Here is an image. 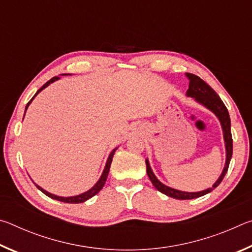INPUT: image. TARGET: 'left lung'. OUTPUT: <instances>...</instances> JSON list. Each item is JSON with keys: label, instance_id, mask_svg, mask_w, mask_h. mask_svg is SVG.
I'll list each match as a JSON object with an SVG mask.
<instances>
[{"label": "left lung", "instance_id": "8db88e82", "mask_svg": "<svg viewBox=\"0 0 252 252\" xmlns=\"http://www.w3.org/2000/svg\"><path fill=\"white\" fill-rule=\"evenodd\" d=\"M187 78L189 79V89L187 91V96L193 97L195 101L199 102L200 104L206 106L207 109L212 111L213 113L216 114L217 118L219 119L221 123V126H222L223 131V139H224V144H225V164L223 168V171L221 173L218 180L216 181L215 185L211 188H208V189L203 191H199V192H185V191H180L177 189H173V188H170L168 186L163 185V183L158 180L155 173L152 172L150 164H149L148 159L146 160L147 164V173L148 177L150 179L152 185L155 186L156 189L160 192L167 194L168 197H171L174 199L179 200H189V199H195L199 197H202V195L207 194L215 189V188L218 187L221 181L223 180L225 173L228 171L230 160H231L232 157V135H231V122H230V117L227 108H225L224 103L222 100L220 99L219 95L217 94L216 91L210 87V85L207 84L202 79H200L199 76L194 75L192 73H186Z\"/></svg>", "mask_w": 252, "mask_h": 252}]
</instances>
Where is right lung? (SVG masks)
Here are the masks:
<instances>
[{
  "instance_id": "1",
  "label": "right lung",
  "mask_w": 252,
  "mask_h": 252,
  "mask_svg": "<svg viewBox=\"0 0 252 252\" xmlns=\"http://www.w3.org/2000/svg\"><path fill=\"white\" fill-rule=\"evenodd\" d=\"M64 75H66V74H64ZM59 79H60L59 76H54V78H52L50 81H48V82H46V83L43 85V87H42L41 89H39V90H37V92L35 93V95H34V96L32 97V99L29 101V103L27 104V106H25V111H27L28 106H29L30 103H31V102L33 101L34 97H35L37 94H39V93H40L42 90H43V89H45L46 87H48V85H49L50 83H52V82H54V81H57V80H59ZM24 114H25V112H24ZM116 150H117V148L114 149V150L110 153L108 160H106L104 170H103V172H102V174H101L99 181H97V182L95 183V185L91 188L90 190L87 191V192L81 193V194H79V195H73V197H59V195L52 194V193L48 192V191H45L44 189H42V188H41L40 186H37V185H35V186H36L37 189L41 190L42 192H43L45 195H48V197L52 198V199H54V200H58V201L66 202V203H81V202L87 201V200L92 198L93 195H95V194H96L97 192H99V191L102 189V188H103L104 183H105V181H106V178H108V174H109V171H110V165H111V162H112V158H113V155H114V152H116Z\"/></svg>"
}]
</instances>
